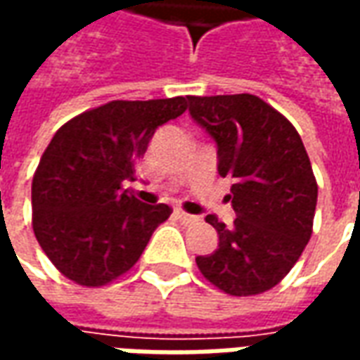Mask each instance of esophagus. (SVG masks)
Instances as JSON below:
<instances>
[{
  "mask_svg": "<svg viewBox=\"0 0 360 360\" xmlns=\"http://www.w3.org/2000/svg\"><path fill=\"white\" fill-rule=\"evenodd\" d=\"M175 216H177V219H179L181 224H185V226H191V224H196V221H198V216H195V214H187V212L183 210L175 212Z\"/></svg>",
  "mask_w": 360,
  "mask_h": 360,
  "instance_id": "esophagus-1",
  "label": "esophagus"
}]
</instances>
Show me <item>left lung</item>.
I'll return each instance as SVG.
<instances>
[{"label": "left lung", "instance_id": "1", "mask_svg": "<svg viewBox=\"0 0 360 360\" xmlns=\"http://www.w3.org/2000/svg\"><path fill=\"white\" fill-rule=\"evenodd\" d=\"M188 113L218 144V173L233 177V226L210 214L218 249L196 257L210 283L235 297L264 293L285 278L312 235L318 185L301 136L252 94L187 96Z\"/></svg>", "mask_w": 360, "mask_h": 360}]
</instances>
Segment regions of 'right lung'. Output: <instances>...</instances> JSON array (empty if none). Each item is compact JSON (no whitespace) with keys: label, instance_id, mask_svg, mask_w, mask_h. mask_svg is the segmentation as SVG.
<instances>
[{"label":"right lung","instance_id":"right-lung-1","mask_svg":"<svg viewBox=\"0 0 360 360\" xmlns=\"http://www.w3.org/2000/svg\"><path fill=\"white\" fill-rule=\"evenodd\" d=\"M187 110V98L103 103L53 134L32 179V227L65 278L100 287L136 264L169 218L167 204L141 202L125 181L158 127Z\"/></svg>","mask_w":360,"mask_h":360}]
</instances>
